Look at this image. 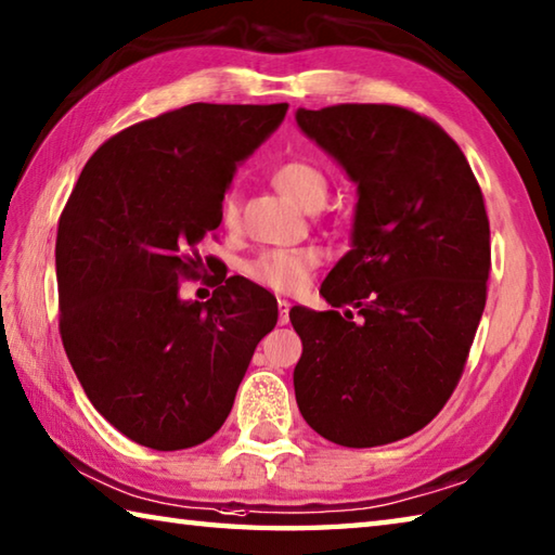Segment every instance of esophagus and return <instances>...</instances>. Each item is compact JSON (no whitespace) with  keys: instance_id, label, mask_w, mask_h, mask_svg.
Wrapping results in <instances>:
<instances>
[{"instance_id":"34e87169","label":"esophagus","mask_w":555,"mask_h":555,"mask_svg":"<svg viewBox=\"0 0 555 555\" xmlns=\"http://www.w3.org/2000/svg\"><path fill=\"white\" fill-rule=\"evenodd\" d=\"M288 310H291L288 300L279 298V325H286V322H288Z\"/></svg>"}]
</instances>
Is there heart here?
<instances>
[{"label": "heart", "mask_w": 555, "mask_h": 555, "mask_svg": "<svg viewBox=\"0 0 555 555\" xmlns=\"http://www.w3.org/2000/svg\"><path fill=\"white\" fill-rule=\"evenodd\" d=\"M271 184L284 194L291 204L304 210H315L327 198V177L322 169L304 163V159H291L279 165L271 172ZM220 220L223 225L233 228L237 223V198L235 194H225L220 204ZM320 264V251L312 247L298 249H267L247 264V276L257 284L274 291H298L308 284V279Z\"/></svg>", "instance_id": "heart-1"}]
</instances>
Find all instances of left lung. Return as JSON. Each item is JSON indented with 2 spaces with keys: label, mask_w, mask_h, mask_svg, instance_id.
Returning a JSON list of instances; mask_svg holds the SVG:
<instances>
[{
  "label": "left lung",
  "mask_w": 555,
  "mask_h": 555,
  "mask_svg": "<svg viewBox=\"0 0 555 555\" xmlns=\"http://www.w3.org/2000/svg\"><path fill=\"white\" fill-rule=\"evenodd\" d=\"M296 120L359 191L351 249L320 288L332 310L288 312L298 410L339 447L390 444L459 386L488 298L486 201L461 147L415 111L337 104Z\"/></svg>",
  "instance_id": "8db88e82"
}]
</instances>
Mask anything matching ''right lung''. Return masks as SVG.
<instances>
[{"label": "right lung", "mask_w": 555, "mask_h": 555, "mask_svg": "<svg viewBox=\"0 0 555 555\" xmlns=\"http://www.w3.org/2000/svg\"><path fill=\"white\" fill-rule=\"evenodd\" d=\"M288 104H189L120 130L89 157L57 223L60 337L87 398L120 435L157 451L223 427L276 298L220 276L181 300L216 257L198 243L243 163Z\"/></svg>", "instance_id": "right-lung-1"}]
</instances>
